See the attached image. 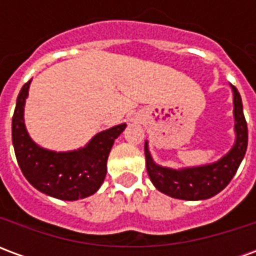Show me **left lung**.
<instances>
[{"label": "left lung", "mask_w": 256, "mask_h": 256, "mask_svg": "<svg viewBox=\"0 0 256 256\" xmlns=\"http://www.w3.org/2000/svg\"><path fill=\"white\" fill-rule=\"evenodd\" d=\"M233 92V116L236 140L229 152L220 159L203 166L172 168L158 164L145 141V162L150 181L158 190L181 200H206L218 194L234 177L244 159L248 144V128L242 112V96L230 84Z\"/></svg>", "instance_id": "left-lung-1"}]
</instances>
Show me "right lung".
<instances>
[{
  "instance_id": "add662e5",
  "label": "right lung",
  "mask_w": 256,
  "mask_h": 256,
  "mask_svg": "<svg viewBox=\"0 0 256 256\" xmlns=\"http://www.w3.org/2000/svg\"><path fill=\"white\" fill-rule=\"evenodd\" d=\"M30 84L28 80L20 90L12 118V142L23 176L40 192L60 200L74 202L94 194L104 182L112 145L126 123L97 133L78 150L56 152L42 148L26 128L24 106Z\"/></svg>"
}]
</instances>
